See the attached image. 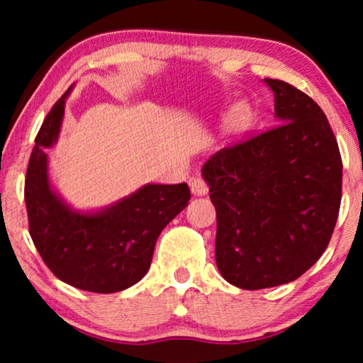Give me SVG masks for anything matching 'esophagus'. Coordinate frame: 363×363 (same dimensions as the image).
Returning <instances> with one entry per match:
<instances>
[{
    "mask_svg": "<svg viewBox=\"0 0 363 363\" xmlns=\"http://www.w3.org/2000/svg\"><path fill=\"white\" fill-rule=\"evenodd\" d=\"M190 188H191V193L196 196H203L208 193V183L203 180L201 177H195L193 180L190 182Z\"/></svg>",
    "mask_w": 363,
    "mask_h": 363,
    "instance_id": "obj_1",
    "label": "esophagus"
}]
</instances>
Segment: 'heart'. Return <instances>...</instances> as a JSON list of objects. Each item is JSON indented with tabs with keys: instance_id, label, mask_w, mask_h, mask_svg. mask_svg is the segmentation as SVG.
<instances>
[{
	"instance_id": "obj_1",
	"label": "heart",
	"mask_w": 363,
	"mask_h": 363,
	"mask_svg": "<svg viewBox=\"0 0 363 363\" xmlns=\"http://www.w3.org/2000/svg\"><path fill=\"white\" fill-rule=\"evenodd\" d=\"M250 118H251L250 108L245 106L236 107L230 117V127L235 128V130H241V128H245L247 125Z\"/></svg>"
}]
</instances>
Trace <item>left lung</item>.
Masks as SVG:
<instances>
[{"label": "left lung", "instance_id": "left-lung-1", "mask_svg": "<svg viewBox=\"0 0 363 363\" xmlns=\"http://www.w3.org/2000/svg\"><path fill=\"white\" fill-rule=\"evenodd\" d=\"M279 125L221 148L201 173L216 208V266L256 291L296 281L327 250L342 158L325 113L291 84L264 79Z\"/></svg>", "mask_w": 363, "mask_h": 363}]
</instances>
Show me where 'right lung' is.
<instances>
[{"instance_id":"1","label":"right lung","mask_w":363,"mask_h":363,"mask_svg":"<svg viewBox=\"0 0 363 363\" xmlns=\"http://www.w3.org/2000/svg\"><path fill=\"white\" fill-rule=\"evenodd\" d=\"M69 92L44 118L28 163L24 201L29 235L57 279L111 294L147 274L158 236L188 205L190 188L186 183H150L101 211H74L51 188L46 155V148L57 142Z\"/></svg>"}]
</instances>
